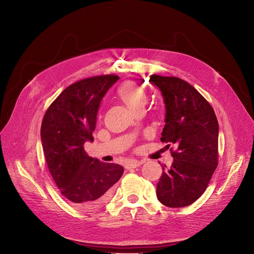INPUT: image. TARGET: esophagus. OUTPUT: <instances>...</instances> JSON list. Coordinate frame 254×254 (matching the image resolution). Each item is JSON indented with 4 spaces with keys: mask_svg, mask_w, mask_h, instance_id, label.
Here are the masks:
<instances>
[{
    "mask_svg": "<svg viewBox=\"0 0 254 254\" xmlns=\"http://www.w3.org/2000/svg\"><path fill=\"white\" fill-rule=\"evenodd\" d=\"M144 163V161H138V160H129L128 162H127V166H126V168L127 169H134V168H136V167H138L139 165H141V164H143Z\"/></svg>",
    "mask_w": 254,
    "mask_h": 254,
    "instance_id": "obj_1",
    "label": "esophagus"
}]
</instances>
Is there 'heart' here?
<instances>
[{
    "label": "heart",
    "instance_id": "obj_1",
    "mask_svg": "<svg viewBox=\"0 0 254 254\" xmlns=\"http://www.w3.org/2000/svg\"><path fill=\"white\" fill-rule=\"evenodd\" d=\"M118 93L121 99L133 112L139 107H143L148 100L146 91L134 82H126L119 88Z\"/></svg>",
    "mask_w": 254,
    "mask_h": 254
}]
</instances>
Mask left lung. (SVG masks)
Listing matches in <instances>:
<instances>
[{
  "mask_svg": "<svg viewBox=\"0 0 254 254\" xmlns=\"http://www.w3.org/2000/svg\"><path fill=\"white\" fill-rule=\"evenodd\" d=\"M149 81L159 87L165 102L161 140L177 147L171 168L163 166L157 197L171 208L189 206L205 192L218 165V121L210 103L188 82L157 74Z\"/></svg>",
  "mask_w": 254,
  "mask_h": 254,
  "instance_id": "left-lung-1",
  "label": "left lung"
}]
</instances>
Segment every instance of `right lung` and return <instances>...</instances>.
Listing matches in <instances>:
<instances>
[{
	"instance_id": "obj_1",
	"label": "right lung",
	"mask_w": 254,
	"mask_h": 254,
	"mask_svg": "<svg viewBox=\"0 0 254 254\" xmlns=\"http://www.w3.org/2000/svg\"><path fill=\"white\" fill-rule=\"evenodd\" d=\"M118 75L79 80L65 88L51 103L42 121L41 141L47 166L61 194L83 210L104 205L124 174L118 164L89 157L83 144L92 141L101 99Z\"/></svg>"
}]
</instances>
